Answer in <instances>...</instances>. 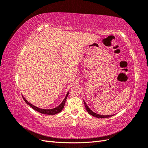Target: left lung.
I'll return each mask as SVG.
<instances>
[{
	"label": "left lung",
	"instance_id": "1",
	"mask_svg": "<svg viewBox=\"0 0 148 148\" xmlns=\"http://www.w3.org/2000/svg\"><path fill=\"white\" fill-rule=\"evenodd\" d=\"M83 102H84L85 107H86V109L88 112L89 113V114H90L91 115L94 116V117H97V118H109V117H112V116L114 115V114L113 115H102L97 114H96L95 112H94L93 111H92L89 108V107L87 106V104H86V102H85L84 101H83Z\"/></svg>",
	"mask_w": 148,
	"mask_h": 148
}]
</instances>
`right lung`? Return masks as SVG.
Instances as JSON below:
<instances>
[{
	"label": "right lung",
	"instance_id": "add662e5",
	"mask_svg": "<svg viewBox=\"0 0 148 148\" xmlns=\"http://www.w3.org/2000/svg\"><path fill=\"white\" fill-rule=\"evenodd\" d=\"M69 92H67L66 95V96H65V99H64V101H62V102L61 103V104H60L59 106H57V107H55V108L51 109H40V108H39V107H36L35 106H34V105H33V104H31V103H29L27 100H26V99H25V98L23 97V96H23V99H24V101H25V102L26 103V104H27L28 105H29L30 107H32V108H33L34 110H35L36 111H38V112H39L41 113V114H43L55 115V114H58V113L60 112L62 110V109H64V106H65V103L66 99V98H67V96H68V95H69Z\"/></svg>",
	"mask_w": 148,
	"mask_h": 148
}]
</instances>
